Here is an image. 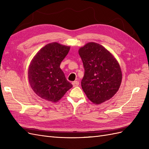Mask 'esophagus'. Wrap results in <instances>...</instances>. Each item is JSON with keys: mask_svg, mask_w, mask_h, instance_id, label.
I'll list each match as a JSON object with an SVG mask.
<instances>
[{"mask_svg": "<svg viewBox=\"0 0 149 149\" xmlns=\"http://www.w3.org/2000/svg\"><path fill=\"white\" fill-rule=\"evenodd\" d=\"M79 82L77 81H73V83H72V84H73V87H76L78 86H79Z\"/></svg>", "mask_w": 149, "mask_h": 149, "instance_id": "esophagus-1", "label": "esophagus"}]
</instances>
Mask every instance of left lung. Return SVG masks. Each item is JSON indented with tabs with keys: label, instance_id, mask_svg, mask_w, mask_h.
Here are the masks:
<instances>
[{
	"label": "left lung",
	"instance_id": "obj_1",
	"mask_svg": "<svg viewBox=\"0 0 149 149\" xmlns=\"http://www.w3.org/2000/svg\"><path fill=\"white\" fill-rule=\"evenodd\" d=\"M84 68L81 87L89 100L96 104L113 97L122 81L118 61L101 45L89 42L79 49Z\"/></svg>",
	"mask_w": 149,
	"mask_h": 149
}]
</instances>
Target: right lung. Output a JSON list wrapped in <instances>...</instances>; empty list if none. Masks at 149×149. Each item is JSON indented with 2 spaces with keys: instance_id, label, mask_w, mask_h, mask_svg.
<instances>
[{
  "instance_id": "right-lung-1",
  "label": "right lung",
  "mask_w": 149,
  "mask_h": 149,
  "mask_svg": "<svg viewBox=\"0 0 149 149\" xmlns=\"http://www.w3.org/2000/svg\"><path fill=\"white\" fill-rule=\"evenodd\" d=\"M70 49V47L57 42L48 43L31 60L28 72L29 83L40 97L55 102L73 87L60 67Z\"/></svg>"
}]
</instances>
